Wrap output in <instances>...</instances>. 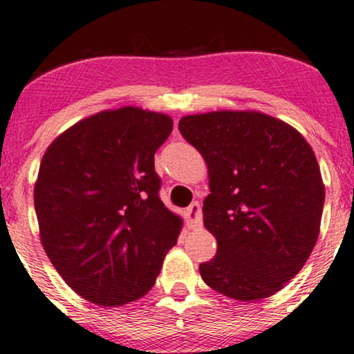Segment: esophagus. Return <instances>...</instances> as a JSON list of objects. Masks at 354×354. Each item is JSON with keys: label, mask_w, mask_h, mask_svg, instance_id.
<instances>
[{"label": "esophagus", "mask_w": 354, "mask_h": 354, "mask_svg": "<svg viewBox=\"0 0 354 354\" xmlns=\"http://www.w3.org/2000/svg\"><path fill=\"white\" fill-rule=\"evenodd\" d=\"M187 219H188V226L194 229L200 227L201 224H203V214H201V206L198 201H195V203L188 206Z\"/></svg>", "instance_id": "obj_1"}]
</instances>
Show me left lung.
<instances>
[{"label": "left lung", "mask_w": 354, "mask_h": 354, "mask_svg": "<svg viewBox=\"0 0 354 354\" xmlns=\"http://www.w3.org/2000/svg\"><path fill=\"white\" fill-rule=\"evenodd\" d=\"M182 136L208 166L203 224L218 252L203 281L237 301L273 296L314 250L325 187L310 145L296 128L255 110L182 117Z\"/></svg>", "instance_id": "8db88e82"}]
</instances>
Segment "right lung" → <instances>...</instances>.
Wrapping results in <instances>:
<instances>
[{
  "label": "right lung",
  "instance_id": "add662e5",
  "mask_svg": "<svg viewBox=\"0 0 354 354\" xmlns=\"http://www.w3.org/2000/svg\"><path fill=\"white\" fill-rule=\"evenodd\" d=\"M166 113L104 110L45 151L34 187L40 241L76 295L104 307L143 297L182 231L159 198L154 153L172 131Z\"/></svg>",
  "mask_w": 354,
  "mask_h": 354
}]
</instances>
